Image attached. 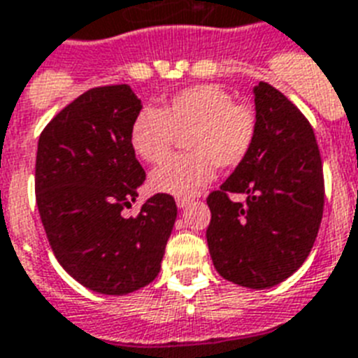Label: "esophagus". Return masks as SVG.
<instances>
[{
    "label": "esophagus",
    "mask_w": 358,
    "mask_h": 358,
    "mask_svg": "<svg viewBox=\"0 0 358 358\" xmlns=\"http://www.w3.org/2000/svg\"><path fill=\"white\" fill-rule=\"evenodd\" d=\"M191 202H193V199H187V196H178V199H176V206H178L180 209L187 208Z\"/></svg>",
    "instance_id": "1"
}]
</instances>
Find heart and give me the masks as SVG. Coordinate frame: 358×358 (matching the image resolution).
Here are the masks:
<instances>
[{
    "mask_svg": "<svg viewBox=\"0 0 358 358\" xmlns=\"http://www.w3.org/2000/svg\"><path fill=\"white\" fill-rule=\"evenodd\" d=\"M176 134H185L187 154L156 167L149 185L156 193L191 196L213 180L215 167L229 171L245 162L255 143L257 117L217 84H194L171 95L162 110H139L130 145L139 158L158 164L171 154Z\"/></svg>",
    "mask_w": 358,
    "mask_h": 358,
    "instance_id": "b5f03b06",
    "label": "heart"
}]
</instances>
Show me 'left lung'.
<instances>
[{
    "label": "left lung",
    "mask_w": 358,
    "mask_h": 358,
    "mask_svg": "<svg viewBox=\"0 0 358 358\" xmlns=\"http://www.w3.org/2000/svg\"><path fill=\"white\" fill-rule=\"evenodd\" d=\"M257 136L246 159L211 191L206 237L224 280L268 289L300 268L324 213V169L309 119L280 90H254ZM247 194L234 203L231 194Z\"/></svg>",
    "instance_id": "left-lung-1"
}]
</instances>
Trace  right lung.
<instances>
[{
  "instance_id": "add662e5",
  "label": "right lung",
  "mask_w": 358,
  "mask_h": 358,
  "mask_svg": "<svg viewBox=\"0 0 358 358\" xmlns=\"http://www.w3.org/2000/svg\"><path fill=\"white\" fill-rule=\"evenodd\" d=\"M141 101L129 84L99 86L55 115L38 139L34 191L55 257L73 280L121 296L158 275L176 220L171 194L124 217L145 182L130 145Z\"/></svg>"
}]
</instances>
